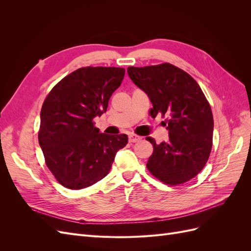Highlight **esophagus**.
<instances>
[{
	"label": "esophagus",
	"mask_w": 251,
	"mask_h": 251,
	"mask_svg": "<svg viewBox=\"0 0 251 251\" xmlns=\"http://www.w3.org/2000/svg\"><path fill=\"white\" fill-rule=\"evenodd\" d=\"M140 140H141V137L138 135H135V134L128 135V141H130V142H137V141H140Z\"/></svg>",
	"instance_id": "1"
}]
</instances>
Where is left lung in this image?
I'll use <instances>...</instances> for the list:
<instances>
[{
    "label": "left lung",
    "mask_w": 251,
    "mask_h": 251,
    "mask_svg": "<svg viewBox=\"0 0 251 251\" xmlns=\"http://www.w3.org/2000/svg\"><path fill=\"white\" fill-rule=\"evenodd\" d=\"M127 74L148 94L153 108L150 115L166 116L169 140L153 144L147 168L168 185H179L198 175L212 147L214 117L209 102L191 75L169 63L128 67Z\"/></svg>",
    "instance_id": "obj_1"
}]
</instances>
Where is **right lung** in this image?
<instances>
[{"mask_svg": "<svg viewBox=\"0 0 251 251\" xmlns=\"http://www.w3.org/2000/svg\"><path fill=\"white\" fill-rule=\"evenodd\" d=\"M125 72L115 67L79 68L58 81L45 100L39 142L48 169L63 186L93 185L107 176L116 153L126 146V134L100 133L93 121L107 111Z\"/></svg>", "mask_w": 251, "mask_h": 251, "instance_id": "right-lung-1", "label": "right lung"}]
</instances>
